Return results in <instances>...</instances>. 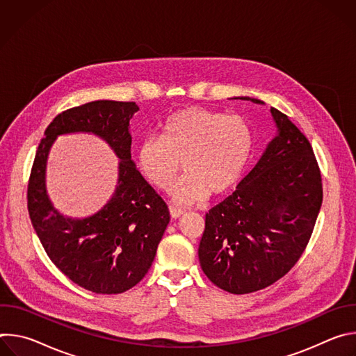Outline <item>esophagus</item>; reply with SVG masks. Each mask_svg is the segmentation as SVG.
I'll list each match as a JSON object with an SVG mask.
<instances>
[{
    "label": "esophagus",
    "mask_w": 356,
    "mask_h": 356,
    "mask_svg": "<svg viewBox=\"0 0 356 356\" xmlns=\"http://www.w3.org/2000/svg\"><path fill=\"white\" fill-rule=\"evenodd\" d=\"M169 211H170V216H172V218H179V217H181L183 214H184V211L181 210V209H177V207H169Z\"/></svg>",
    "instance_id": "obj_1"
}]
</instances>
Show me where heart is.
Here are the masks:
<instances>
[{
    "mask_svg": "<svg viewBox=\"0 0 356 356\" xmlns=\"http://www.w3.org/2000/svg\"><path fill=\"white\" fill-rule=\"evenodd\" d=\"M252 146V131L242 117L188 107L169 115L159 136H145L135 161L140 175L162 191L172 188L183 162L187 175L175 187L173 200L187 206L232 188L246 169Z\"/></svg>",
    "mask_w": 356,
    "mask_h": 356,
    "instance_id": "b5f03b06",
    "label": "heart"
}]
</instances>
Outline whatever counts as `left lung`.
<instances>
[{
	"instance_id": "obj_1",
	"label": "left lung",
	"mask_w": 356,
	"mask_h": 356,
	"mask_svg": "<svg viewBox=\"0 0 356 356\" xmlns=\"http://www.w3.org/2000/svg\"><path fill=\"white\" fill-rule=\"evenodd\" d=\"M270 113L277 135L236 190L206 214L198 246L202 272L232 294L262 290L296 265L323 202L321 173L309 139L287 115L276 108Z\"/></svg>"
}]
</instances>
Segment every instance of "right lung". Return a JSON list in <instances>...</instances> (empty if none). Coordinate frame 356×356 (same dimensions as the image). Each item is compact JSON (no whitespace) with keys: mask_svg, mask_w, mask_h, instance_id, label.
<instances>
[{"mask_svg":"<svg viewBox=\"0 0 356 356\" xmlns=\"http://www.w3.org/2000/svg\"><path fill=\"white\" fill-rule=\"evenodd\" d=\"M135 103L98 99L59 114L44 131L28 183V211L47 257L73 283L97 294L138 284L155 259L170 221L169 209L131 159L129 121ZM86 131L104 138L120 159L108 204L86 219L60 215L45 193L48 150L59 134Z\"/></svg>","mask_w":356,"mask_h":356,"instance_id":"add662e5","label":"right lung"}]
</instances>
